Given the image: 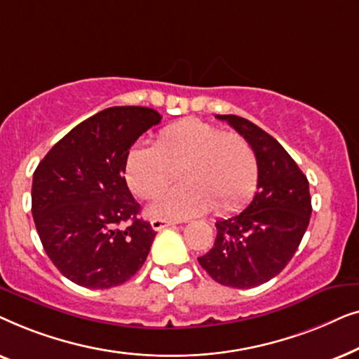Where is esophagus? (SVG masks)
I'll use <instances>...</instances> for the list:
<instances>
[{
	"instance_id": "obj_1",
	"label": "esophagus",
	"mask_w": 359,
	"mask_h": 359,
	"mask_svg": "<svg viewBox=\"0 0 359 359\" xmlns=\"http://www.w3.org/2000/svg\"><path fill=\"white\" fill-rule=\"evenodd\" d=\"M175 222H171V220H166V219H151L150 220V225L154 230H161L165 227H170V225H173Z\"/></svg>"
}]
</instances>
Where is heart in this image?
Instances as JSON below:
<instances>
[{
    "label": "heart",
    "instance_id": "obj_1",
    "mask_svg": "<svg viewBox=\"0 0 359 359\" xmlns=\"http://www.w3.org/2000/svg\"><path fill=\"white\" fill-rule=\"evenodd\" d=\"M180 171L183 184L156 201L154 214L188 219L212 208L230 212L252 196L258 180L253 147L240 134L198 119L175 122L155 145L137 144L126 158L129 188L144 199L160 196Z\"/></svg>",
    "mask_w": 359,
    "mask_h": 359
}]
</instances>
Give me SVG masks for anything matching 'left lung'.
<instances>
[{
	"mask_svg": "<svg viewBox=\"0 0 359 359\" xmlns=\"http://www.w3.org/2000/svg\"><path fill=\"white\" fill-rule=\"evenodd\" d=\"M250 142L258 160V191L248 208L215 222L214 247L198 262L214 281L257 287L286 268L312 214L309 181L279 142L253 122L215 116Z\"/></svg>",
	"mask_w": 359,
	"mask_h": 359,
	"instance_id": "8db88e82",
	"label": "left lung"
}]
</instances>
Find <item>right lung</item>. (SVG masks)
<instances>
[{"mask_svg":"<svg viewBox=\"0 0 359 359\" xmlns=\"http://www.w3.org/2000/svg\"><path fill=\"white\" fill-rule=\"evenodd\" d=\"M160 121L150 107H107L73 127L34 171L32 217L42 247L78 286H119L145 263L156 232L139 219L126 158Z\"/></svg>","mask_w":359,"mask_h":359,"instance_id":"obj_1","label":"right lung"}]
</instances>
